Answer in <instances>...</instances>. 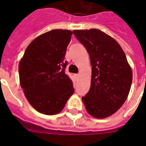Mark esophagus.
<instances>
[{"instance_id":"1","label":"esophagus","mask_w":146,"mask_h":146,"mask_svg":"<svg viewBox=\"0 0 146 146\" xmlns=\"http://www.w3.org/2000/svg\"><path fill=\"white\" fill-rule=\"evenodd\" d=\"M76 76V80H79V78H80V74H79V73L78 74H76V76Z\"/></svg>"}]
</instances>
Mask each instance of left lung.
<instances>
[{
  "label": "left lung",
  "instance_id": "obj_1",
  "mask_svg": "<svg viewBox=\"0 0 146 146\" xmlns=\"http://www.w3.org/2000/svg\"><path fill=\"white\" fill-rule=\"evenodd\" d=\"M90 55V88L82 98L87 111L97 118L109 117L122 106L130 91L132 71L121 47L99 29L74 30Z\"/></svg>",
  "mask_w": 146,
  "mask_h": 146
}]
</instances>
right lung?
<instances>
[{
  "label": "right lung",
  "instance_id": "right-lung-1",
  "mask_svg": "<svg viewBox=\"0 0 146 146\" xmlns=\"http://www.w3.org/2000/svg\"><path fill=\"white\" fill-rule=\"evenodd\" d=\"M70 30L55 29L35 38L27 47L18 66L24 94L36 111L58 114L74 93L73 82L65 73Z\"/></svg>",
  "mask_w": 146,
  "mask_h": 146
}]
</instances>
